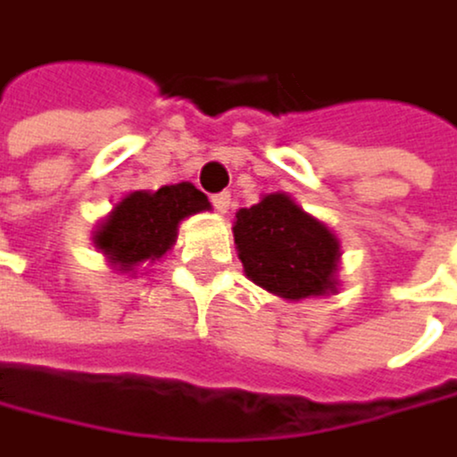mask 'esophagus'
I'll list each match as a JSON object with an SVG mask.
<instances>
[{"mask_svg":"<svg viewBox=\"0 0 457 457\" xmlns=\"http://www.w3.org/2000/svg\"><path fill=\"white\" fill-rule=\"evenodd\" d=\"M212 206H214L220 214H226V212H228V206H231V195H228V192L214 195V197H212Z\"/></svg>","mask_w":457,"mask_h":457,"instance_id":"obj_1","label":"esophagus"}]
</instances>
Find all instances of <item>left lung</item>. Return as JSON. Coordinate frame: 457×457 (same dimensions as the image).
Listing matches in <instances>:
<instances>
[{
    "label": "left lung",
    "instance_id": "left-lung-1",
    "mask_svg": "<svg viewBox=\"0 0 457 457\" xmlns=\"http://www.w3.org/2000/svg\"><path fill=\"white\" fill-rule=\"evenodd\" d=\"M234 243L245 277L268 294L296 303L337 291V234L288 195H265L257 206L240 209Z\"/></svg>",
    "mask_w": 457,
    "mask_h": 457
}]
</instances>
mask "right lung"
Instances as JSON below:
<instances>
[{"label":"right lung","instance_id":"obj_1","mask_svg":"<svg viewBox=\"0 0 457 457\" xmlns=\"http://www.w3.org/2000/svg\"><path fill=\"white\" fill-rule=\"evenodd\" d=\"M212 209L192 183L161 186L158 192H129L93 231V243L120 274L161 260L178 240L183 217Z\"/></svg>","mask_w":457,"mask_h":457}]
</instances>
